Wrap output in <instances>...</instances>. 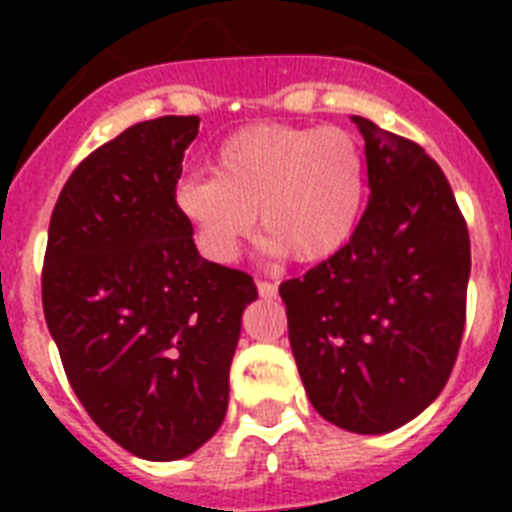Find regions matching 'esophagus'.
<instances>
[{"mask_svg":"<svg viewBox=\"0 0 512 512\" xmlns=\"http://www.w3.org/2000/svg\"><path fill=\"white\" fill-rule=\"evenodd\" d=\"M257 292H260V297H263V300H273V297L279 295V287H276V284H271V281H257Z\"/></svg>","mask_w":512,"mask_h":512,"instance_id":"esophagus-1","label":"esophagus"}]
</instances>
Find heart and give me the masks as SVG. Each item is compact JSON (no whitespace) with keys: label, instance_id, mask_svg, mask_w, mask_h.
Returning a JSON list of instances; mask_svg holds the SVG:
<instances>
[{"label":"heart","instance_id":"1","mask_svg":"<svg viewBox=\"0 0 512 512\" xmlns=\"http://www.w3.org/2000/svg\"><path fill=\"white\" fill-rule=\"evenodd\" d=\"M366 193V156L342 127L257 124L217 148L212 177H185L175 209L209 263H233L260 215L265 249L327 260L350 239Z\"/></svg>","mask_w":512,"mask_h":512}]
</instances>
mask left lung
I'll return each instance as SVG.
<instances>
[{
  "label": "left lung",
  "instance_id": "left-lung-1",
  "mask_svg": "<svg viewBox=\"0 0 512 512\" xmlns=\"http://www.w3.org/2000/svg\"><path fill=\"white\" fill-rule=\"evenodd\" d=\"M369 204L345 247L279 287L313 409L361 436L425 412L465 329L470 239L452 185L417 143L350 116Z\"/></svg>",
  "mask_w": 512,
  "mask_h": 512
}]
</instances>
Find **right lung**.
<instances>
[{
    "label": "right lung",
    "instance_id": "1",
    "mask_svg": "<svg viewBox=\"0 0 512 512\" xmlns=\"http://www.w3.org/2000/svg\"><path fill=\"white\" fill-rule=\"evenodd\" d=\"M199 116L124 130L68 177L42 271L47 329L76 398L140 460L204 446L228 412L247 273L209 263L177 215L175 188Z\"/></svg>",
    "mask_w": 512,
    "mask_h": 512
}]
</instances>
